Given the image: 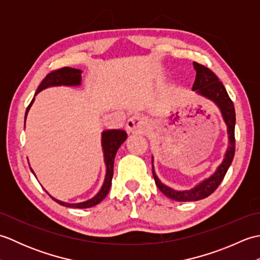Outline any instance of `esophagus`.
<instances>
[{"label": "esophagus", "mask_w": 260, "mask_h": 260, "mask_svg": "<svg viewBox=\"0 0 260 260\" xmlns=\"http://www.w3.org/2000/svg\"><path fill=\"white\" fill-rule=\"evenodd\" d=\"M147 128V120L141 115H135L126 123L127 132H145Z\"/></svg>", "instance_id": "esophagus-1"}]
</instances>
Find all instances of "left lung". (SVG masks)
<instances>
[{"instance_id":"obj_1","label":"left lung","mask_w":260,"mask_h":260,"mask_svg":"<svg viewBox=\"0 0 260 260\" xmlns=\"http://www.w3.org/2000/svg\"><path fill=\"white\" fill-rule=\"evenodd\" d=\"M193 67L197 71L196 81L193 84L192 89L197 91L199 95L206 97L210 101H212L221 110L222 117L225 125L228 127L229 134V146L228 150L224 154V158L222 163L219 165L217 171L210 176L209 179L202 181L200 184L193 187L191 190L185 191H176L174 189L164 185L161 181L158 180L155 172L153 169V176L155 180V184L163 194L168 198L172 199L175 201H198L209 197L210 194L217 190L219 184L221 183L225 173L233 162L235 156V148H236V140H235V124H236V113L234 103L231 101L227 90L221 81L215 76L211 70L207 68L206 66L200 64L198 62H193Z\"/></svg>"}]
</instances>
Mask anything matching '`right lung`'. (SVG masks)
<instances>
[{
	"label": "right lung",
	"instance_id": "1",
	"mask_svg": "<svg viewBox=\"0 0 260 260\" xmlns=\"http://www.w3.org/2000/svg\"><path fill=\"white\" fill-rule=\"evenodd\" d=\"M80 82H81V70L76 69V68H70V67H63V68L53 70V71H51V73H49L45 77V79L42 80L40 86L38 87L36 95H38L39 92L43 89H46V88H48V87L78 86V85H80ZM33 101H35V98L32 99L30 105L26 108L25 117H26V114H27V112H29V108L31 107ZM126 139H127V134H126V132L123 129H109V131L103 132L102 145H103V151H104L105 164H106L107 170H106V176H105V181H104L102 189L95 197L91 198L90 200H87L84 202L67 203V202L59 201V200H57V199H54L53 197L49 194L52 198V200H54L59 204H61V206H63V207L79 208V209L91 208L93 206H96V204L101 203L105 199V197L108 194L109 187H110V185H112V179H113V174H114V159H115L116 152H117V150L120 147V145L125 142ZM31 171H32V169H31ZM32 173H33V171H32Z\"/></svg>",
	"mask_w": 260,
	"mask_h": 260
}]
</instances>
